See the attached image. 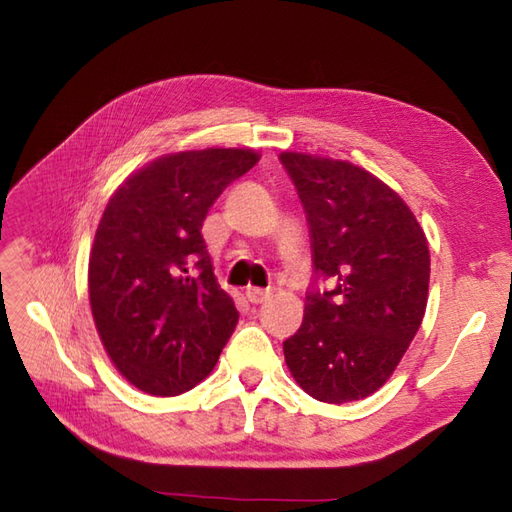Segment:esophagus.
Returning a JSON list of instances; mask_svg holds the SVG:
<instances>
[{
	"instance_id": "1",
	"label": "esophagus",
	"mask_w": 512,
	"mask_h": 512,
	"mask_svg": "<svg viewBox=\"0 0 512 512\" xmlns=\"http://www.w3.org/2000/svg\"><path fill=\"white\" fill-rule=\"evenodd\" d=\"M270 297V290L266 288H253V286H250V288H246V299L250 301V303H264L266 299Z\"/></svg>"
}]
</instances>
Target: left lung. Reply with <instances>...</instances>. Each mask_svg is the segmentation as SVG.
<instances>
[{
  "instance_id": "left-lung-1",
  "label": "left lung",
  "mask_w": 512,
  "mask_h": 512,
  "mask_svg": "<svg viewBox=\"0 0 512 512\" xmlns=\"http://www.w3.org/2000/svg\"><path fill=\"white\" fill-rule=\"evenodd\" d=\"M312 235L314 273L301 328L284 341L297 385L330 405L383 387L416 336L429 299V244L416 215L374 173L347 160L281 151Z\"/></svg>"
}]
</instances>
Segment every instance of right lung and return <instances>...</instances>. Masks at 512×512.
I'll return each instance as SVG.
<instances>
[{
    "instance_id": "add662e5",
    "label": "right lung",
    "mask_w": 512,
    "mask_h": 512,
    "mask_svg": "<svg viewBox=\"0 0 512 512\" xmlns=\"http://www.w3.org/2000/svg\"><path fill=\"white\" fill-rule=\"evenodd\" d=\"M255 149L165 154L107 202L90 250L96 332L121 376L151 396H178L213 372L239 314L220 288L202 222L253 169Z\"/></svg>"
}]
</instances>
